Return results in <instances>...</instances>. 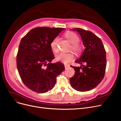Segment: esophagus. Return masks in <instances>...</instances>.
<instances>
[{
	"mask_svg": "<svg viewBox=\"0 0 121 121\" xmlns=\"http://www.w3.org/2000/svg\"><path fill=\"white\" fill-rule=\"evenodd\" d=\"M69 67V65H65V69H68Z\"/></svg>",
	"mask_w": 121,
	"mask_h": 121,
	"instance_id": "obj_1",
	"label": "esophagus"
}]
</instances>
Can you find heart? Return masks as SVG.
Returning a JSON list of instances; mask_svg holds the SVG:
<instances>
[{
	"instance_id": "b5f03b06",
	"label": "heart",
	"mask_w": 121,
	"mask_h": 121,
	"mask_svg": "<svg viewBox=\"0 0 121 121\" xmlns=\"http://www.w3.org/2000/svg\"><path fill=\"white\" fill-rule=\"evenodd\" d=\"M65 36L69 42L72 43L70 49H72L77 55H80L82 52L83 47L82 44L79 43L80 40L79 36L75 33L71 31L66 32ZM58 41L59 38L56 37L54 38L50 43V48L54 52H57L58 51ZM55 58L57 61L62 62L64 64H68L73 60L74 55L72 52H61L56 55Z\"/></svg>"
}]
</instances>
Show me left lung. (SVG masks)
Here are the masks:
<instances>
[{
	"instance_id": "8db88e82",
	"label": "left lung",
	"mask_w": 121,
	"mask_h": 121,
	"mask_svg": "<svg viewBox=\"0 0 121 121\" xmlns=\"http://www.w3.org/2000/svg\"><path fill=\"white\" fill-rule=\"evenodd\" d=\"M80 35L85 48L75 61L80 67L71 66L75 73L69 78L71 86L80 92L90 91L97 87L104 78L106 66V51L99 38L92 32L75 28Z\"/></svg>"
}]
</instances>
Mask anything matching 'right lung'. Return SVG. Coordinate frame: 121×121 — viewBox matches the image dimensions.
I'll return each mask as SVG.
<instances>
[{
	"mask_svg": "<svg viewBox=\"0 0 121 121\" xmlns=\"http://www.w3.org/2000/svg\"><path fill=\"white\" fill-rule=\"evenodd\" d=\"M64 29L37 27L22 39L17 67L22 82L29 89L38 93L51 90L55 86L56 77L65 69L60 62L50 63L54 56L50 46L52 41Z\"/></svg>",
	"mask_w": 121,
	"mask_h": 121,
	"instance_id": "obj_1",
	"label": "right lung"
}]
</instances>
